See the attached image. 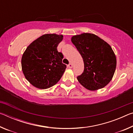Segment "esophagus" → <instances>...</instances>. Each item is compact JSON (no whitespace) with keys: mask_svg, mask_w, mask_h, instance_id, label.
<instances>
[{"mask_svg":"<svg viewBox=\"0 0 133 133\" xmlns=\"http://www.w3.org/2000/svg\"><path fill=\"white\" fill-rule=\"evenodd\" d=\"M68 67H69V68H70V69H71L72 67H73V64H72L71 63H69L68 64Z\"/></svg>","mask_w":133,"mask_h":133,"instance_id":"1","label":"esophagus"}]
</instances>
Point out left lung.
I'll return each instance as SVG.
<instances>
[{
	"mask_svg": "<svg viewBox=\"0 0 133 133\" xmlns=\"http://www.w3.org/2000/svg\"><path fill=\"white\" fill-rule=\"evenodd\" d=\"M71 42L84 62V71L77 77L78 82L91 91L103 88L109 84L113 77L117 63L111 46L92 33L74 36Z\"/></svg>",
	"mask_w": 133,
	"mask_h": 133,
	"instance_id": "1",
	"label": "left lung"
}]
</instances>
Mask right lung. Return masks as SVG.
Here are the masks:
<instances>
[{"label":"right lung","mask_w":133,"mask_h":133,"mask_svg":"<svg viewBox=\"0 0 133 133\" xmlns=\"http://www.w3.org/2000/svg\"><path fill=\"white\" fill-rule=\"evenodd\" d=\"M63 35L46 34L33 41L22 57V71L33 86L46 89L55 85L63 75L66 65L63 55L57 51Z\"/></svg>","instance_id":"1"}]
</instances>
